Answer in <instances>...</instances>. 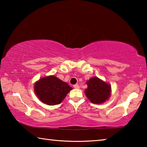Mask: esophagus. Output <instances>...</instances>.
<instances>
[{
  "label": "esophagus",
  "instance_id": "34e87169",
  "mask_svg": "<svg viewBox=\"0 0 147 147\" xmlns=\"http://www.w3.org/2000/svg\"><path fill=\"white\" fill-rule=\"evenodd\" d=\"M73 88H75V89H79L80 86H79L78 84H75V85L73 86Z\"/></svg>",
  "mask_w": 147,
  "mask_h": 147
}]
</instances>
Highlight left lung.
I'll list each match as a JSON object with an SVG mask.
<instances>
[{"mask_svg":"<svg viewBox=\"0 0 147 147\" xmlns=\"http://www.w3.org/2000/svg\"><path fill=\"white\" fill-rule=\"evenodd\" d=\"M88 88L85 89L86 95L92 103L100 104L109 98L111 93V87L98 77L94 76L86 82Z\"/></svg>","mask_w":147,"mask_h":147,"instance_id":"1","label":"left lung"}]
</instances>
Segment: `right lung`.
Masks as SVG:
<instances>
[{
  "label": "right lung",
  "instance_id": "1",
  "mask_svg": "<svg viewBox=\"0 0 147 147\" xmlns=\"http://www.w3.org/2000/svg\"><path fill=\"white\" fill-rule=\"evenodd\" d=\"M34 92L42 102L50 106L60 104L73 88L54 75L43 77L36 82Z\"/></svg>",
  "mask_w": 147,
  "mask_h": 147
}]
</instances>
